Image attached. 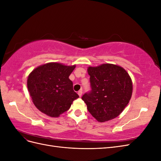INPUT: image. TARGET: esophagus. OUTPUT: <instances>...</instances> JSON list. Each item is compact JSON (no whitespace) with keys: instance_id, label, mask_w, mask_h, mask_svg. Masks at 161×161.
<instances>
[{"instance_id":"34e87169","label":"esophagus","mask_w":161,"mask_h":161,"mask_svg":"<svg viewBox=\"0 0 161 161\" xmlns=\"http://www.w3.org/2000/svg\"><path fill=\"white\" fill-rule=\"evenodd\" d=\"M82 94V90H80L79 92H78V95H79V97H81Z\"/></svg>"}]
</instances>
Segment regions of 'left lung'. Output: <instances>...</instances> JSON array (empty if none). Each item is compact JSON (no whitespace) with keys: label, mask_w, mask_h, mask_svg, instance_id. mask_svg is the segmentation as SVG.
Wrapping results in <instances>:
<instances>
[{"label":"left lung","mask_w":161,"mask_h":161,"mask_svg":"<svg viewBox=\"0 0 161 161\" xmlns=\"http://www.w3.org/2000/svg\"><path fill=\"white\" fill-rule=\"evenodd\" d=\"M91 90L82 97L89 113L99 122L118 117L128 104L132 82L122 67L103 64L88 68Z\"/></svg>","instance_id":"8db88e82"}]
</instances>
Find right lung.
Instances as JSON below:
<instances>
[{"label":"right lung","instance_id":"obj_1","mask_svg":"<svg viewBox=\"0 0 161 161\" xmlns=\"http://www.w3.org/2000/svg\"><path fill=\"white\" fill-rule=\"evenodd\" d=\"M76 66L50 62L34 69L28 76L27 89L36 108L52 118L69 110L79 96L69 76Z\"/></svg>","mask_w":161,"mask_h":161}]
</instances>
